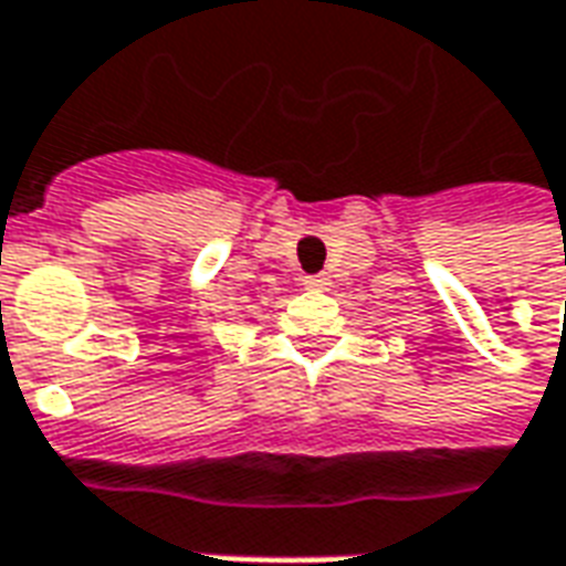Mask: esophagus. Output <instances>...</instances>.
<instances>
[{
	"instance_id": "34e87169",
	"label": "esophagus",
	"mask_w": 566,
	"mask_h": 566,
	"mask_svg": "<svg viewBox=\"0 0 566 566\" xmlns=\"http://www.w3.org/2000/svg\"><path fill=\"white\" fill-rule=\"evenodd\" d=\"M303 284H306V287H324L327 279H324V275H303Z\"/></svg>"
}]
</instances>
